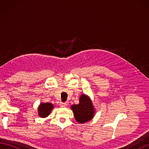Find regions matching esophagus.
Wrapping results in <instances>:
<instances>
[{
  "label": "esophagus",
  "instance_id": "obj_1",
  "mask_svg": "<svg viewBox=\"0 0 149 149\" xmlns=\"http://www.w3.org/2000/svg\"><path fill=\"white\" fill-rule=\"evenodd\" d=\"M59 106L61 107H66V106H67V104L65 102H61L59 104Z\"/></svg>",
  "mask_w": 149,
  "mask_h": 149
}]
</instances>
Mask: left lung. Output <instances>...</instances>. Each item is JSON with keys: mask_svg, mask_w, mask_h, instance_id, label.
<instances>
[{"mask_svg": "<svg viewBox=\"0 0 149 149\" xmlns=\"http://www.w3.org/2000/svg\"><path fill=\"white\" fill-rule=\"evenodd\" d=\"M75 119L79 123H83L90 121L93 118L95 108L90 98L86 95H81L79 104L71 106Z\"/></svg>", "mask_w": 149, "mask_h": 149, "instance_id": "1", "label": "left lung"}]
</instances>
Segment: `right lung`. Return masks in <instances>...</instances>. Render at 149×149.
Listing matches in <instances>:
<instances>
[{
  "instance_id": "obj_1",
  "label": "right lung",
  "mask_w": 149,
  "mask_h": 149,
  "mask_svg": "<svg viewBox=\"0 0 149 149\" xmlns=\"http://www.w3.org/2000/svg\"><path fill=\"white\" fill-rule=\"evenodd\" d=\"M53 108L54 106L51 103H41L38 108L39 116L42 118H45L48 116Z\"/></svg>"
}]
</instances>
